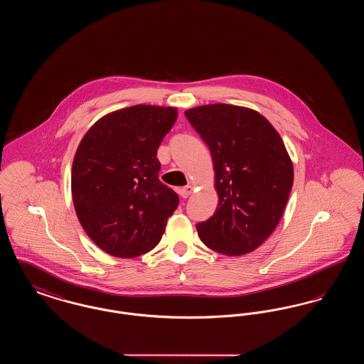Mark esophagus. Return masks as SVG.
<instances>
[{"mask_svg":"<svg viewBox=\"0 0 364 364\" xmlns=\"http://www.w3.org/2000/svg\"><path fill=\"white\" fill-rule=\"evenodd\" d=\"M192 191H193V187H192V186H187V187H183V188L178 190V195L186 199V198L190 196L191 193H192Z\"/></svg>","mask_w":364,"mask_h":364,"instance_id":"34e87169","label":"esophagus"}]
</instances>
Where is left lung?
Listing matches in <instances>:
<instances>
[{
    "label": "left lung",
    "mask_w": 364,
    "mask_h": 364,
    "mask_svg": "<svg viewBox=\"0 0 364 364\" xmlns=\"http://www.w3.org/2000/svg\"><path fill=\"white\" fill-rule=\"evenodd\" d=\"M208 144L218 206L196 224L200 240L239 257L258 248L276 229L294 184V165L274 127L258 112L214 104L186 110Z\"/></svg>",
    "instance_id": "1"
}]
</instances>
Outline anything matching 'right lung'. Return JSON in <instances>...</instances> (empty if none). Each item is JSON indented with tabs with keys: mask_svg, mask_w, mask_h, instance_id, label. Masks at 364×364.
<instances>
[{
	"mask_svg": "<svg viewBox=\"0 0 364 364\" xmlns=\"http://www.w3.org/2000/svg\"><path fill=\"white\" fill-rule=\"evenodd\" d=\"M176 107L135 105L95 122L72 164V200L88 237L117 258H136L161 240L178 195L158 178L156 150Z\"/></svg>",
	"mask_w": 364,
	"mask_h": 364,
	"instance_id": "obj_1",
	"label": "right lung"
}]
</instances>
